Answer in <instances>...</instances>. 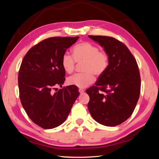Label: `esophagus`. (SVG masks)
<instances>
[{
	"label": "esophagus",
	"mask_w": 159,
	"mask_h": 159,
	"mask_svg": "<svg viewBox=\"0 0 159 159\" xmlns=\"http://www.w3.org/2000/svg\"><path fill=\"white\" fill-rule=\"evenodd\" d=\"M79 92H80L81 94L83 93H84V90L81 89H79Z\"/></svg>",
	"instance_id": "esophagus-1"
}]
</instances>
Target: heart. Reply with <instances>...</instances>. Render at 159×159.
<instances>
[{"mask_svg": "<svg viewBox=\"0 0 159 159\" xmlns=\"http://www.w3.org/2000/svg\"><path fill=\"white\" fill-rule=\"evenodd\" d=\"M73 57L68 53H64L61 57V66L68 74L73 72L75 61L84 62L83 74H75L68 80V84L80 89H84L94 82L93 74L102 75L108 66L109 59L107 54L99 51V48L88 42L76 44L72 50Z\"/></svg>", "mask_w": 159, "mask_h": 159, "instance_id": "heart-1", "label": "heart"}]
</instances>
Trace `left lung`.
Here are the masks:
<instances>
[{"instance_id": "1", "label": "left lung", "mask_w": 159, "mask_h": 159, "mask_svg": "<svg viewBox=\"0 0 159 159\" xmlns=\"http://www.w3.org/2000/svg\"><path fill=\"white\" fill-rule=\"evenodd\" d=\"M89 38L103 48L109 59L106 70L95 85L86 90L90 98L89 111L98 123L116 126L131 116L139 98L141 78L137 61L127 47L115 38Z\"/></svg>"}]
</instances>
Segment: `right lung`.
<instances>
[{
	"instance_id": "add662e5",
	"label": "right lung",
	"mask_w": 159,
	"mask_h": 159,
	"mask_svg": "<svg viewBox=\"0 0 159 159\" xmlns=\"http://www.w3.org/2000/svg\"><path fill=\"white\" fill-rule=\"evenodd\" d=\"M78 38H47L31 48L22 61L18 72L21 103L28 116L43 129H53L63 123L80 95L74 85L52 91L64 83L66 71L61 57Z\"/></svg>"
}]
</instances>
